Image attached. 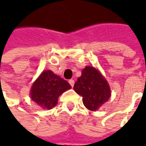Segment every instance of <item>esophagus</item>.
I'll return each mask as SVG.
<instances>
[{"mask_svg": "<svg viewBox=\"0 0 146 146\" xmlns=\"http://www.w3.org/2000/svg\"><path fill=\"white\" fill-rule=\"evenodd\" d=\"M69 84H70L71 87H73V86H74V84H75V80H69Z\"/></svg>", "mask_w": 146, "mask_h": 146, "instance_id": "obj_1", "label": "esophagus"}]
</instances>
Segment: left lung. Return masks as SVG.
<instances>
[{
	"mask_svg": "<svg viewBox=\"0 0 146 146\" xmlns=\"http://www.w3.org/2000/svg\"><path fill=\"white\" fill-rule=\"evenodd\" d=\"M74 90L83 97V103L90 110H98L110 97V89L106 79L97 69L86 66L75 83Z\"/></svg>",
	"mask_w": 146,
	"mask_h": 146,
	"instance_id": "obj_1",
	"label": "left lung"
}]
</instances>
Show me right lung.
<instances>
[{
    "mask_svg": "<svg viewBox=\"0 0 146 146\" xmlns=\"http://www.w3.org/2000/svg\"><path fill=\"white\" fill-rule=\"evenodd\" d=\"M70 88L68 82L53 71L44 70L33 84L31 98L42 108L51 109L56 106L59 96Z\"/></svg>",
    "mask_w": 146,
    "mask_h": 146,
    "instance_id": "obj_1",
    "label": "right lung"
}]
</instances>
